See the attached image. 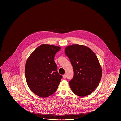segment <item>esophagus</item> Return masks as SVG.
I'll use <instances>...</instances> for the list:
<instances>
[{"label": "esophagus", "mask_w": 121, "mask_h": 121, "mask_svg": "<svg viewBox=\"0 0 121 121\" xmlns=\"http://www.w3.org/2000/svg\"><path fill=\"white\" fill-rule=\"evenodd\" d=\"M66 78V75H63V78H64V79H65Z\"/></svg>", "instance_id": "34e87169"}]
</instances>
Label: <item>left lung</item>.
<instances>
[{"label": "left lung", "mask_w": 121, "mask_h": 121, "mask_svg": "<svg viewBox=\"0 0 121 121\" xmlns=\"http://www.w3.org/2000/svg\"><path fill=\"white\" fill-rule=\"evenodd\" d=\"M65 53L74 71L69 82L73 92L79 97L89 95L98 87L102 75L97 56L88 47L78 44L67 47Z\"/></svg>", "instance_id": "8db88e82"}]
</instances>
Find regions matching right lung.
I'll return each mask as SVG.
<instances>
[{"instance_id":"obj_1","label":"right lung","mask_w":121,"mask_h":121,"mask_svg":"<svg viewBox=\"0 0 121 121\" xmlns=\"http://www.w3.org/2000/svg\"><path fill=\"white\" fill-rule=\"evenodd\" d=\"M58 46L43 44L30 55L25 67V75L30 90L37 96L46 98L56 92L63 76L54 62Z\"/></svg>"}]
</instances>
